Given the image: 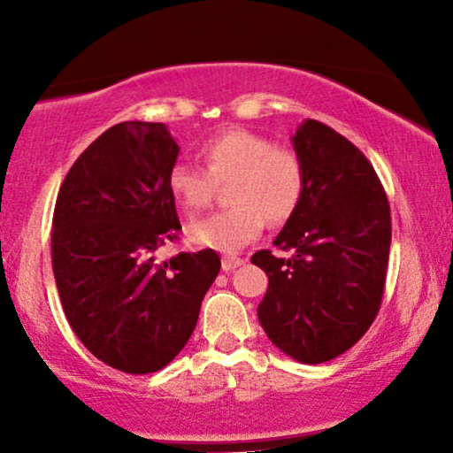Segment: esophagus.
Here are the masks:
<instances>
[{"label": "esophagus", "instance_id": "obj_1", "mask_svg": "<svg viewBox=\"0 0 453 453\" xmlns=\"http://www.w3.org/2000/svg\"><path fill=\"white\" fill-rule=\"evenodd\" d=\"M239 265H243V259H241V257H234V256L222 257V270H225V272H231L234 268H239Z\"/></svg>", "mask_w": 453, "mask_h": 453}]
</instances>
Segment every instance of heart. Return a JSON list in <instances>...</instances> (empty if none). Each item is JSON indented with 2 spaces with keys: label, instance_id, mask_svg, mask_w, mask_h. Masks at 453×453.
I'll use <instances>...</instances> for the list:
<instances>
[{
  "label": "heart",
  "instance_id": "1",
  "mask_svg": "<svg viewBox=\"0 0 453 453\" xmlns=\"http://www.w3.org/2000/svg\"><path fill=\"white\" fill-rule=\"evenodd\" d=\"M206 169L177 163L169 171V191L188 210L200 212L212 203L216 188L233 181V208L197 220L188 228L191 243L234 253L262 234L265 219L282 225L296 212L305 194V166L299 154L251 129L233 127L200 148Z\"/></svg>",
  "mask_w": 453,
  "mask_h": 453
}]
</instances>
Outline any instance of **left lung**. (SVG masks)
I'll return each instance as SVG.
<instances>
[{
  "instance_id": "1",
  "label": "left lung",
  "mask_w": 453,
  "mask_h": 453,
  "mask_svg": "<svg viewBox=\"0 0 453 453\" xmlns=\"http://www.w3.org/2000/svg\"><path fill=\"white\" fill-rule=\"evenodd\" d=\"M290 142L305 166V194L274 245L295 256L253 253L268 276L257 318L284 355L318 365L355 346L373 324L392 219L375 169L344 135L305 119Z\"/></svg>"
}]
</instances>
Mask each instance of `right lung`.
<instances>
[{"instance_id":"obj_1","label":"right lung","mask_w":453,"mask_h":453,"mask_svg":"<svg viewBox=\"0 0 453 453\" xmlns=\"http://www.w3.org/2000/svg\"><path fill=\"white\" fill-rule=\"evenodd\" d=\"M177 157L165 123H117L80 154L55 202L51 257L65 318L123 373H154L181 352L220 270L212 250L157 262L181 228L166 183Z\"/></svg>"}]
</instances>
